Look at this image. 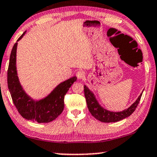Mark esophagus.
Here are the masks:
<instances>
[{
  "label": "esophagus",
  "instance_id": "esophagus-1",
  "mask_svg": "<svg viewBox=\"0 0 157 157\" xmlns=\"http://www.w3.org/2000/svg\"><path fill=\"white\" fill-rule=\"evenodd\" d=\"M77 78L79 79V80H81V79H83L85 77V72L83 71H78L76 74Z\"/></svg>",
  "mask_w": 157,
  "mask_h": 157
}]
</instances>
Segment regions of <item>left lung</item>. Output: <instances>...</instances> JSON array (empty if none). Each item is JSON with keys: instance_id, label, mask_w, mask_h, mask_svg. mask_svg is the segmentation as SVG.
<instances>
[{"instance_id": "left-lung-1", "label": "left lung", "mask_w": 157, "mask_h": 157, "mask_svg": "<svg viewBox=\"0 0 157 157\" xmlns=\"http://www.w3.org/2000/svg\"><path fill=\"white\" fill-rule=\"evenodd\" d=\"M84 93L88 110L96 119L105 123L119 121L131 116L138 105L141 96H142V94H141L135 102L127 109L121 112H113L101 107L98 102L93 92L90 91L86 86H84Z\"/></svg>"}]
</instances>
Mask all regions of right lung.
Wrapping results in <instances>:
<instances>
[{
	"instance_id": "add662e5",
	"label": "right lung",
	"mask_w": 157,
	"mask_h": 157,
	"mask_svg": "<svg viewBox=\"0 0 157 157\" xmlns=\"http://www.w3.org/2000/svg\"><path fill=\"white\" fill-rule=\"evenodd\" d=\"M25 31L13 46L11 52L7 71V82L13 102L20 114L24 118L38 123H49L56 119L63 112L64 96L67 93L76 77H72L60 82L48 97L40 100L33 99L23 90L17 76L16 67V55L17 41L23 37Z\"/></svg>"
}]
</instances>
